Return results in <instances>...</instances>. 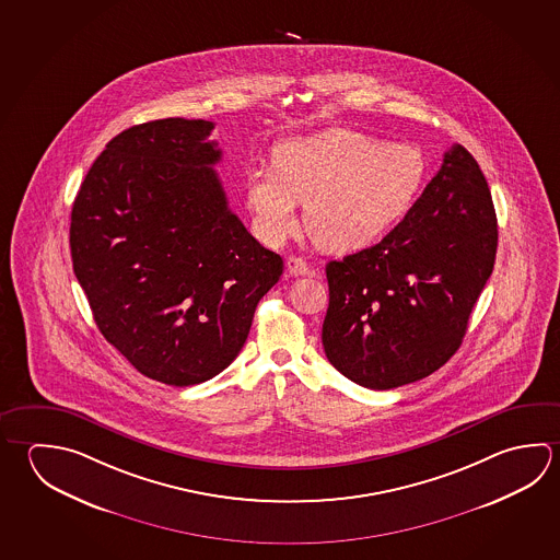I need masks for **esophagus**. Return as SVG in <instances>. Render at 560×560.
<instances>
[{
  "instance_id": "obj_1",
  "label": "esophagus",
  "mask_w": 560,
  "mask_h": 560,
  "mask_svg": "<svg viewBox=\"0 0 560 560\" xmlns=\"http://www.w3.org/2000/svg\"><path fill=\"white\" fill-rule=\"evenodd\" d=\"M287 271L294 277L306 276V273H311V267L303 257L289 256L287 257Z\"/></svg>"
}]
</instances>
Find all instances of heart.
<instances>
[{"label":"heart","mask_w":560,"mask_h":560,"mask_svg":"<svg viewBox=\"0 0 560 560\" xmlns=\"http://www.w3.org/2000/svg\"><path fill=\"white\" fill-rule=\"evenodd\" d=\"M427 171L424 153L412 143L326 129L277 143L273 165L247 173V208L257 236L279 246L299 228V202L306 200L314 244L348 252L372 244L411 212Z\"/></svg>","instance_id":"1"}]
</instances>
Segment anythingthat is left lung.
Masks as SVG:
<instances>
[{
  "label": "left lung",
  "mask_w": 560,
  "mask_h": 560,
  "mask_svg": "<svg viewBox=\"0 0 560 560\" xmlns=\"http://www.w3.org/2000/svg\"><path fill=\"white\" fill-rule=\"evenodd\" d=\"M495 249L490 188L476 159L456 143L380 244L326 266L328 362L377 392L436 372L460 348Z\"/></svg>",
  "instance_id": "obj_1"
}]
</instances>
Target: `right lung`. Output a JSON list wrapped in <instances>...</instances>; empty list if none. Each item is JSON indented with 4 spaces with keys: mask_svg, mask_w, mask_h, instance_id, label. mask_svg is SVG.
<instances>
[{
    "mask_svg": "<svg viewBox=\"0 0 560 560\" xmlns=\"http://www.w3.org/2000/svg\"><path fill=\"white\" fill-rule=\"evenodd\" d=\"M212 121L167 118L112 139L70 214L74 276L100 332L155 382L224 372L283 259L228 208Z\"/></svg>",
    "mask_w": 560,
    "mask_h": 560,
    "instance_id": "right-lung-1",
    "label": "right lung"
}]
</instances>
